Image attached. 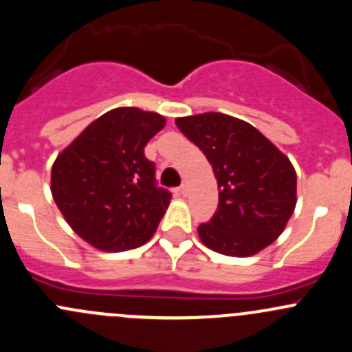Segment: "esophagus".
I'll use <instances>...</instances> for the list:
<instances>
[{"instance_id":"esophagus-1","label":"esophagus","mask_w":352,"mask_h":352,"mask_svg":"<svg viewBox=\"0 0 352 352\" xmlns=\"http://www.w3.org/2000/svg\"><path fill=\"white\" fill-rule=\"evenodd\" d=\"M179 192L182 194V196H187V192H189V184L182 182V186L179 187Z\"/></svg>"}]
</instances>
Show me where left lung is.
<instances>
[{"label":"left lung","instance_id":"obj_1","mask_svg":"<svg viewBox=\"0 0 352 352\" xmlns=\"http://www.w3.org/2000/svg\"><path fill=\"white\" fill-rule=\"evenodd\" d=\"M175 124L206 155L218 180V209L199 225L201 242L230 257L269 247L296 206V172L289 158L261 131L226 113L179 117Z\"/></svg>","mask_w":352,"mask_h":352}]
</instances>
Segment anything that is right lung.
I'll return each instance as SVG.
<instances>
[{"instance_id":"add662e5","label":"right lung","mask_w":352,"mask_h":352,"mask_svg":"<svg viewBox=\"0 0 352 352\" xmlns=\"http://www.w3.org/2000/svg\"><path fill=\"white\" fill-rule=\"evenodd\" d=\"M165 122L136 107L109 110L56 158L52 197L73 232L98 250L141 247L158 228L172 194L156 186L144 146Z\"/></svg>"}]
</instances>
